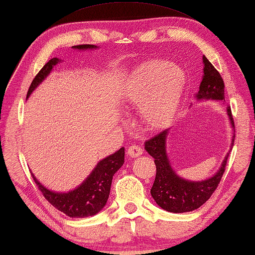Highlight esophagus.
Segmentation results:
<instances>
[{
    "label": "esophagus",
    "instance_id": "obj_1",
    "mask_svg": "<svg viewBox=\"0 0 255 255\" xmlns=\"http://www.w3.org/2000/svg\"><path fill=\"white\" fill-rule=\"evenodd\" d=\"M127 153L128 157L131 158H137L139 155H141L143 153V150H142L139 145H135V144H131L130 146L128 148Z\"/></svg>",
    "mask_w": 255,
    "mask_h": 255
}]
</instances>
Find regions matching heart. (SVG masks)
Returning <instances> with one entry per match:
<instances>
[{
  "mask_svg": "<svg viewBox=\"0 0 255 255\" xmlns=\"http://www.w3.org/2000/svg\"><path fill=\"white\" fill-rule=\"evenodd\" d=\"M186 74L166 60H149L136 67L127 85L125 96L140 104V119L146 128L158 130L176 115L184 96Z\"/></svg>",
  "mask_w": 255,
  "mask_h": 255,
  "instance_id": "1",
  "label": "heart"
}]
</instances>
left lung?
I'll list each match as a JSON object with an SVG mask.
<instances>
[{
    "mask_svg": "<svg viewBox=\"0 0 255 255\" xmlns=\"http://www.w3.org/2000/svg\"><path fill=\"white\" fill-rule=\"evenodd\" d=\"M204 75L199 91L196 94L197 101L213 100L225 102L224 82L222 76L216 70L206 57L203 56ZM230 123L234 128V121L232 118L231 107H226ZM169 128L159 133L152 139L144 143V149L151 157L154 158L157 167V175L151 188V196L160 207L170 213H186L193 212L199 208L213 195L225 171V166L230 152L225 155L215 175L205 180L191 181L179 177L173 170L167 153V136ZM234 144V135L232 137L231 148Z\"/></svg>",
    "mask_w": 255,
    "mask_h": 255,
    "instance_id": "left-lung-1",
    "label": "left lung"
}]
</instances>
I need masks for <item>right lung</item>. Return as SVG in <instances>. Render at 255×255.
<instances>
[{"label": "right lung", "mask_w": 255, "mask_h": 255, "mask_svg": "<svg viewBox=\"0 0 255 255\" xmlns=\"http://www.w3.org/2000/svg\"><path fill=\"white\" fill-rule=\"evenodd\" d=\"M71 48L76 50H87V49H97L98 47L94 44H80V46H74ZM61 61L59 58L55 57L42 67V69L39 71L30 85L26 100L30 97L31 93L47 78L53 67ZM124 154V148H121L115 153L102 159L82 184L75 189L64 191V193H58V191L46 188L34 177L33 173L32 177L44 198L58 211L66 214L67 216L75 218L94 216L100 213L106 205L110 196L112 179H113L114 173L123 166Z\"/></svg>", "instance_id": "add662e5"}]
</instances>
